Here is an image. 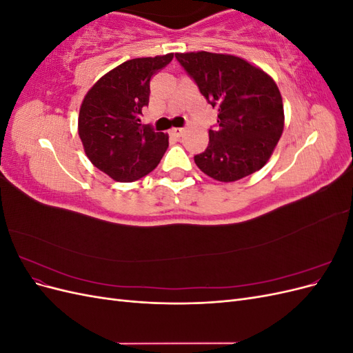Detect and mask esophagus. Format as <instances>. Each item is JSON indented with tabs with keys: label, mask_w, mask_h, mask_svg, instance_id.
<instances>
[{
	"label": "esophagus",
	"mask_w": 353,
	"mask_h": 353,
	"mask_svg": "<svg viewBox=\"0 0 353 353\" xmlns=\"http://www.w3.org/2000/svg\"><path fill=\"white\" fill-rule=\"evenodd\" d=\"M184 132H185L184 128H172V130H170V135H174V137H176V138L183 137Z\"/></svg>",
	"instance_id": "esophagus-1"
}]
</instances>
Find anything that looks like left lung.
<instances>
[{
    "instance_id": "obj_1",
    "label": "left lung",
    "mask_w": 353,
    "mask_h": 353,
    "mask_svg": "<svg viewBox=\"0 0 353 353\" xmlns=\"http://www.w3.org/2000/svg\"><path fill=\"white\" fill-rule=\"evenodd\" d=\"M176 60L218 110V128L194 156L201 172L234 183L262 169L284 130L281 92L275 81L248 60L221 52H176Z\"/></svg>"
}]
</instances>
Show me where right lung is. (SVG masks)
<instances>
[{
  "label": "right lung",
  "instance_id": "right-lung-1",
  "mask_svg": "<svg viewBox=\"0 0 353 353\" xmlns=\"http://www.w3.org/2000/svg\"><path fill=\"white\" fill-rule=\"evenodd\" d=\"M174 52L126 60L95 82L82 100L78 134L91 163L119 183L150 174L163 157L169 137L141 125L150 79Z\"/></svg>",
  "mask_w": 353,
  "mask_h": 353
}]
</instances>
